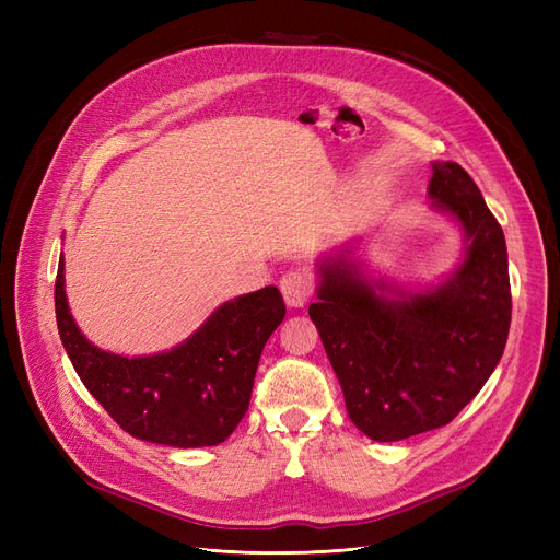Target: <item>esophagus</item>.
I'll use <instances>...</instances> for the list:
<instances>
[{
  "label": "esophagus",
  "mask_w": 560,
  "mask_h": 560,
  "mask_svg": "<svg viewBox=\"0 0 560 560\" xmlns=\"http://www.w3.org/2000/svg\"><path fill=\"white\" fill-rule=\"evenodd\" d=\"M280 290L287 306L301 308L313 296V278L306 268H292L280 278Z\"/></svg>",
  "instance_id": "esophagus-1"
}]
</instances>
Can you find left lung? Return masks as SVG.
<instances>
[{
  "mask_svg": "<svg viewBox=\"0 0 560 560\" xmlns=\"http://www.w3.org/2000/svg\"><path fill=\"white\" fill-rule=\"evenodd\" d=\"M434 208L467 233L460 268L436 290L383 299L346 257L325 264L315 322L350 420L374 442L436 430L477 397L512 322L504 233L457 163H434Z\"/></svg>",
  "mask_w": 560,
  "mask_h": 560,
  "instance_id": "obj_1",
  "label": "left lung"
}]
</instances>
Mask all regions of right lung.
Instances as JSON below:
<instances>
[{
    "instance_id": "right-lung-1",
    "label": "right lung",
    "mask_w": 560,
    "mask_h": 560,
    "mask_svg": "<svg viewBox=\"0 0 560 560\" xmlns=\"http://www.w3.org/2000/svg\"><path fill=\"white\" fill-rule=\"evenodd\" d=\"M56 276V319L79 378L130 436L177 448L217 446L247 413L268 336L287 308L278 287L226 301L189 341L151 358H121L91 346Z\"/></svg>"
}]
</instances>
